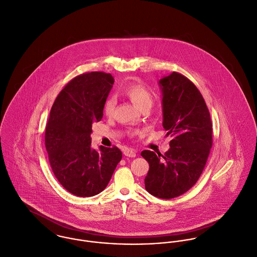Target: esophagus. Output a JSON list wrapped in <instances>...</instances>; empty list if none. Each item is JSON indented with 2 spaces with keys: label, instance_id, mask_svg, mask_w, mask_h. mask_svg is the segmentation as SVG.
<instances>
[{
  "label": "esophagus",
  "instance_id": "obj_1",
  "mask_svg": "<svg viewBox=\"0 0 257 257\" xmlns=\"http://www.w3.org/2000/svg\"><path fill=\"white\" fill-rule=\"evenodd\" d=\"M136 151L133 150V149H126L124 151V155L127 156V157H131V158H135L136 157Z\"/></svg>",
  "mask_w": 257,
  "mask_h": 257
}]
</instances>
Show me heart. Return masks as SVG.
<instances>
[{
	"mask_svg": "<svg viewBox=\"0 0 257 257\" xmlns=\"http://www.w3.org/2000/svg\"><path fill=\"white\" fill-rule=\"evenodd\" d=\"M122 93L128 97L139 109L145 105H151L153 101L152 93L148 88L139 82H130L122 88ZM116 105L114 96H109L104 103V112L106 115H111Z\"/></svg>",
	"mask_w": 257,
	"mask_h": 257,
	"instance_id": "1",
	"label": "heart"
}]
</instances>
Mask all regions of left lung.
<instances>
[{
    "instance_id": "1",
    "label": "left lung",
    "mask_w": 257,
    "mask_h": 257,
    "mask_svg": "<svg viewBox=\"0 0 257 257\" xmlns=\"http://www.w3.org/2000/svg\"><path fill=\"white\" fill-rule=\"evenodd\" d=\"M159 86L170 149L164 156L149 150L141 156L150 167L147 192L167 200L185 194L199 180L212 145V125L203 95L186 76L173 72L161 78Z\"/></svg>"
}]
</instances>
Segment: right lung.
<instances>
[{
	"mask_svg": "<svg viewBox=\"0 0 257 257\" xmlns=\"http://www.w3.org/2000/svg\"><path fill=\"white\" fill-rule=\"evenodd\" d=\"M109 73L89 72L70 80L52 105L46 128V148L60 185L77 197H93L108 185L122 159L117 148H91L92 124L103 117L113 86Z\"/></svg>",
	"mask_w": 257,
	"mask_h": 257,
	"instance_id": "add662e5",
	"label": "right lung"
}]
</instances>
